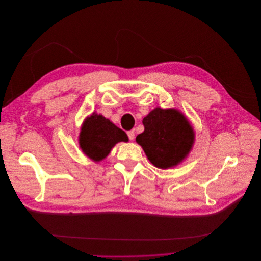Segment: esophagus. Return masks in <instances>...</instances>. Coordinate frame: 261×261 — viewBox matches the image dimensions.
I'll list each match as a JSON object with an SVG mask.
<instances>
[{
	"label": "esophagus",
	"instance_id": "34e87169",
	"mask_svg": "<svg viewBox=\"0 0 261 261\" xmlns=\"http://www.w3.org/2000/svg\"><path fill=\"white\" fill-rule=\"evenodd\" d=\"M127 136H128L129 140H134L135 139V132L134 130H128L127 132Z\"/></svg>",
	"mask_w": 261,
	"mask_h": 261
}]
</instances>
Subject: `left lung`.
I'll use <instances>...</instances> for the list:
<instances>
[{"instance_id":"obj_1","label":"left lung","mask_w":261,"mask_h":261,"mask_svg":"<svg viewBox=\"0 0 261 261\" xmlns=\"http://www.w3.org/2000/svg\"><path fill=\"white\" fill-rule=\"evenodd\" d=\"M142 123L144 132L136 137V141L155 167H175L188 156L194 143V132L179 110L157 107L143 118Z\"/></svg>"}]
</instances>
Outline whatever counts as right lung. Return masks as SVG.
<instances>
[{
	"instance_id": "obj_1",
	"label": "right lung",
	"mask_w": 261,
	"mask_h": 261,
	"mask_svg": "<svg viewBox=\"0 0 261 261\" xmlns=\"http://www.w3.org/2000/svg\"><path fill=\"white\" fill-rule=\"evenodd\" d=\"M122 141H128L125 132L95 113L84 121L79 137L83 153L95 163L106 158L111 148Z\"/></svg>"
}]
</instances>
